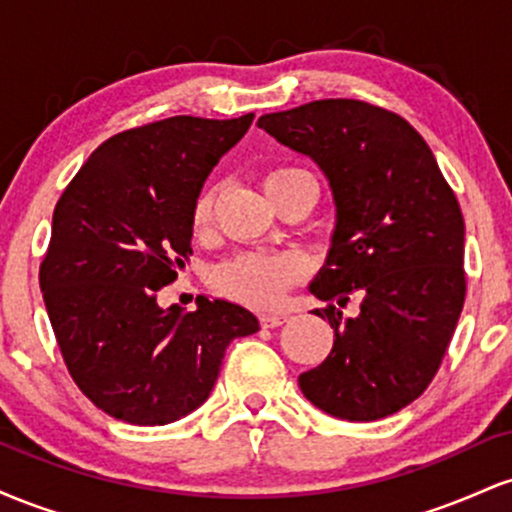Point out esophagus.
Listing matches in <instances>:
<instances>
[{
    "label": "esophagus",
    "instance_id": "obj_1",
    "mask_svg": "<svg viewBox=\"0 0 512 512\" xmlns=\"http://www.w3.org/2000/svg\"><path fill=\"white\" fill-rule=\"evenodd\" d=\"M260 322H262V327H279V325H284V322H286V315L264 313V315H260Z\"/></svg>",
    "mask_w": 512,
    "mask_h": 512
}]
</instances>
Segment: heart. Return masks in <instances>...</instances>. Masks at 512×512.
<instances>
[{
	"label": "heart",
	"mask_w": 512,
	"mask_h": 512,
	"mask_svg": "<svg viewBox=\"0 0 512 512\" xmlns=\"http://www.w3.org/2000/svg\"><path fill=\"white\" fill-rule=\"evenodd\" d=\"M308 170L301 168H276L264 180V190L272 195L276 187L286 182L305 178ZM216 190L207 187L199 192L195 207H192V228L195 233H204L214 219ZM305 272V264L298 255L291 252H245V255L233 257L223 262L214 272V286L228 298L240 303L255 305V308H267L284 296L291 284H296Z\"/></svg>",
	"instance_id": "obj_1"
}]
</instances>
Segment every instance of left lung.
Segmentation results:
<instances>
[{"mask_svg":"<svg viewBox=\"0 0 512 512\" xmlns=\"http://www.w3.org/2000/svg\"><path fill=\"white\" fill-rule=\"evenodd\" d=\"M257 127L313 158L337 207L332 248L310 293L327 308L330 356L298 378L317 409L378 421L414 402L438 373L460 320L464 219L436 156L404 117L351 98L269 113ZM362 313L344 318L348 293Z\"/></svg>","mask_w":512,"mask_h":512,"instance_id":"8db88e82","label":"left lung"}]
</instances>
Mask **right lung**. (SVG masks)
<instances>
[{"mask_svg": "<svg viewBox=\"0 0 512 512\" xmlns=\"http://www.w3.org/2000/svg\"><path fill=\"white\" fill-rule=\"evenodd\" d=\"M175 115L115 134L88 156L52 214L40 289L79 390L113 419L163 426L207 402L226 346L260 330L243 305L156 293L192 255V207L252 125Z\"/></svg>", "mask_w": 512, "mask_h": 512, "instance_id": "obj_1", "label": "right lung"}]
</instances>
